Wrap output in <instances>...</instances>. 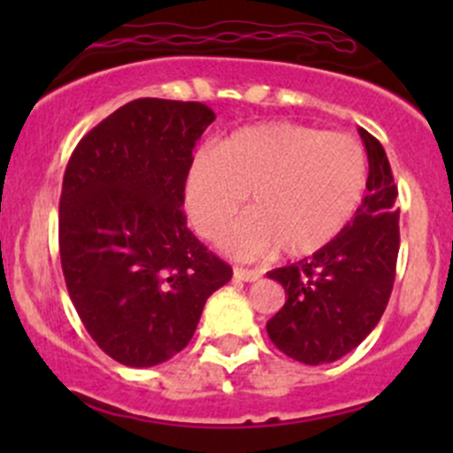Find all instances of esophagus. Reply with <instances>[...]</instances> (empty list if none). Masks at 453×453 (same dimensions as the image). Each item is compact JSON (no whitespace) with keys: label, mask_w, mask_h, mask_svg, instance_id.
I'll return each instance as SVG.
<instances>
[{"label":"esophagus","mask_w":453,"mask_h":453,"mask_svg":"<svg viewBox=\"0 0 453 453\" xmlns=\"http://www.w3.org/2000/svg\"><path fill=\"white\" fill-rule=\"evenodd\" d=\"M234 278L241 282H256L260 278V272H256V269L234 267Z\"/></svg>","instance_id":"34e87169"}]
</instances>
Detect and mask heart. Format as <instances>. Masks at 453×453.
I'll list each match as a JSON object with an SVG mask.
<instances>
[{
    "mask_svg": "<svg viewBox=\"0 0 453 453\" xmlns=\"http://www.w3.org/2000/svg\"><path fill=\"white\" fill-rule=\"evenodd\" d=\"M364 190L366 155L357 140L265 122L197 150L184 199L195 230L214 239L250 193L252 210L221 234L227 254L250 260L278 245L289 256L318 252L349 226Z\"/></svg>",
    "mask_w": 453,
    "mask_h": 453,
    "instance_id": "obj_1",
    "label": "heart"
}]
</instances>
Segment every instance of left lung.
<instances>
[{
    "label": "left lung",
    "mask_w": 453,
    "mask_h": 453,
    "mask_svg": "<svg viewBox=\"0 0 453 453\" xmlns=\"http://www.w3.org/2000/svg\"><path fill=\"white\" fill-rule=\"evenodd\" d=\"M368 195L355 219L313 256L269 272L287 303L267 322L269 340L296 362L319 366L357 349L381 319L399 256V195L377 138L359 129Z\"/></svg>",
    "instance_id": "8db88e82"
}]
</instances>
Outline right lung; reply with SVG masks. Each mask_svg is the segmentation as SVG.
<instances>
[{
  "label": "right lung",
  "instance_id": "right-lung-1",
  "mask_svg": "<svg viewBox=\"0 0 453 453\" xmlns=\"http://www.w3.org/2000/svg\"><path fill=\"white\" fill-rule=\"evenodd\" d=\"M212 109L138 98L72 153L58 203L67 291L91 340L131 368L166 362L195 335L203 304L232 278L184 214L186 171Z\"/></svg>",
  "mask_w": 453,
  "mask_h": 453
}]
</instances>
